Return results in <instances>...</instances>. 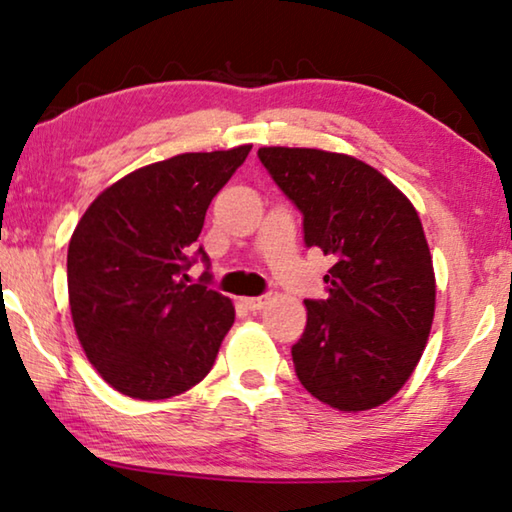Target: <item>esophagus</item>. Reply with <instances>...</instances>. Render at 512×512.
<instances>
[{
	"label": "esophagus",
	"instance_id": "34e87169",
	"mask_svg": "<svg viewBox=\"0 0 512 512\" xmlns=\"http://www.w3.org/2000/svg\"><path fill=\"white\" fill-rule=\"evenodd\" d=\"M246 305V309H250V311H259V309H264L266 307V302H268V296H255V298H244L241 300Z\"/></svg>",
	"mask_w": 512,
	"mask_h": 512
}]
</instances>
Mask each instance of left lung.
<instances>
[{
    "instance_id": "left-lung-1",
    "label": "left lung",
    "mask_w": 512,
    "mask_h": 512,
    "mask_svg": "<svg viewBox=\"0 0 512 512\" xmlns=\"http://www.w3.org/2000/svg\"><path fill=\"white\" fill-rule=\"evenodd\" d=\"M257 158L300 210L307 248L336 259L327 298L305 300L307 327L291 348L300 384L339 411L384 404L418 366L436 307L418 212L350 155L264 146Z\"/></svg>"
}]
</instances>
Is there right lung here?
Segmentation results:
<instances>
[{"label": "right lung", "instance_id": "right-lung-1", "mask_svg": "<svg viewBox=\"0 0 512 512\" xmlns=\"http://www.w3.org/2000/svg\"><path fill=\"white\" fill-rule=\"evenodd\" d=\"M253 146L183 153L128 173L101 192L67 250L69 309L99 375L135 400H167L212 370L235 323L230 298L210 289L196 239L205 212ZM198 258L206 273L187 285Z\"/></svg>", "mask_w": 512, "mask_h": 512}]
</instances>
